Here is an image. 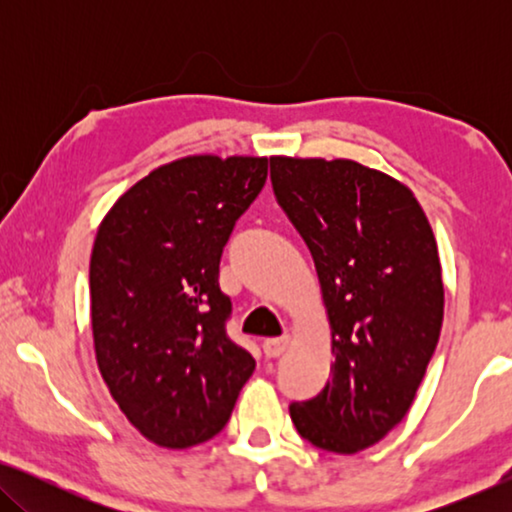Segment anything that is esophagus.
<instances>
[{
  "mask_svg": "<svg viewBox=\"0 0 512 512\" xmlns=\"http://www.w3.org/2000/svg\"><path fill=\"white\" fill-rule=\"evenodd\" d=\"M289 340H291L289 335L263 340V354L268 356V359H277V356H282L286 352V347H289Z\"/></svg>",
  "mask_w": 512,
  "mask_h": 512,
  "instance_id": "34e87169",
  "label": "esophagus"
}]
</instances>
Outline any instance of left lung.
<instances>
[{"label":"left lung","mask_w":512,"mask_h":512,"mask_svg":"<svg viewBox=\"0 0 512 512\" xmlns=\"http://www.w3.org/2000/svg\"><path fill=\"white\" fill-rule=\"evenodd\" d=\"M279 205L317 268L331 326V380L289 412L335 454L380 443L410 410L443 326V270L415 193L347 158H270Z\"/></svg>","instance_id":"8db88e82"}]
</instances>
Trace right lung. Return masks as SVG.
I'll list each match as a JSON object with an SVG mask.
<instances>
[{
    "mask_svg": "<svg viewBox=\"0 0 512 512\" xmlns=\"http://www.w3.org/2000/svg\"><path fill=\"white\" fill-rule=\"evenodd\" d=\"M268 158L186 156L130 186L97 228L90 324L102 380L146 440L186 450L230 419L256 361L226 335L219 263Z\"/></svg>",
    "mask_w": 512,
    "mask_h": 512,
    "instance_id": "right-lung-1",
    "label": "right lung"
}]
</instances>
